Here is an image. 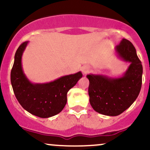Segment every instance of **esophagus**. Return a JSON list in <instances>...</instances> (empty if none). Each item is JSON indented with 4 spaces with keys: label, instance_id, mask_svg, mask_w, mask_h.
<instances>
[{
    "label": "esophagus",
    "instance_id": "obj_1",
    "mask_svg": "<svg viewBox=\"0 0 150 150\" xmlns=\"http://www.w3.org/2000/svg\"><path fill=\"white\" fill-rule=\"evenodd\" d=\"M82 71L83 74H87L89 72V68L88 67H82Z\"/></svg>",
    "mask_w": 150,
    "mask_h": 150
}]
</instances>
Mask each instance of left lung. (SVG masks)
Instances as JSON below:
<instances>
[{"mask_svg": "<svg viewBox=\"0 0 150 150\" xmlns=\"http://www.w3.org/2000/svg\"><path fill=\"white\" fill-rule=\"evenodd\" d=\"M115 52L121 61L130 63L121 76L87 75L91 106L95 111L108 116H118L130 107L138 97L142 86V63L132 43L123 39L115 47Z\"/></svg>", "mask_w": 150, "mask_h": 150, "instance_id": "left-lung-1", "label": "left lung"}]
</instances>
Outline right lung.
<instances>
[{"mask_svg": "<svg viewBox=\"0 0 150 150\" xmlns=\"http://www.w3.org/2000/svg\"><path fill=\"white\" fill-rule=\"evenodd\" d=\"M29 42L19 46L10 74L12 87L17 99L27 111L40 118H49L59 113L67 103V94L82 78L81 72L62 76L46 83H33L24 73L22 54Z\"/></svg>", "mask_w": 150, "mask_h": 150, "instance_id": "right-lung-1", "label": "right lung"}]
</instances>
